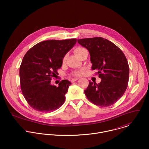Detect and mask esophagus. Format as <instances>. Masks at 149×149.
I'll list each match as a JSON object with an SVG mask.
<instances>
[{
  "label": "esophagus",
  "instance_id": "1",
  "mask_svg": "<svg viewBox=\"0 0 149 149\" xmlns=\"http://www.w3.org/2000/svg\"><path fill=\"white\" fill-rule=\"evenodd\" d=\"M79 78H72V79H71V82H75V81H77L78 79Z\"/></svg>",
  "mask_w": 149,
  "mask_h": 149
}]
</instances>
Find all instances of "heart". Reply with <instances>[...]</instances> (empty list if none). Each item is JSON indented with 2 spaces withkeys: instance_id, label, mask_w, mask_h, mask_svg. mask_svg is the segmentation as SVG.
I'll use <instances>...</instances> for the list:
<instances>
[{
  "instance_id": "1",
  "label": "heart",
  "mask_w": 149,
  "mask_h": 149,
  "mask_svg": "<svg viewBox=\"0 0 149 149\" xmlns=\"http://www.w3.org/2000/svg\"><path fill=\"white\" fill-rule=\"evenodd\" d=\"M84 49H85L82 48V47H78V48H76L74 49V52L79 57L80 56V55L81 54L82 52ZM66 58H67V55H65L64 57H63V61H65ZM83 74H84V70H77V71H74L72 73V75H73V76H81V75H83Z\"/></svg>"
}]
</instances>
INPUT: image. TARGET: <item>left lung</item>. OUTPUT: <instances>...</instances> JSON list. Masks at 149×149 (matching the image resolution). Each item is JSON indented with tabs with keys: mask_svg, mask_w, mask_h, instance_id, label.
<instances>
[{
	"mask_svg": "<svg viewBox=\"0 0 149 149\" xmlns=\"http://www.w3.org/2000/svg\"><path fill=\"white\" fill-rule=\"evenodd\" d=\"M90 55L92 70L98 71L101 81L89 82L85 94L90 101L100 107L116 102L125 93L129 78V66L122 51L111 41L101 37L77 40Z\"/></svg>",
	"mask_w": 149,
	"mask_h": 149,
	"instance_id": "left-lung-1",
	"label": "left lung"
}]
</instances>
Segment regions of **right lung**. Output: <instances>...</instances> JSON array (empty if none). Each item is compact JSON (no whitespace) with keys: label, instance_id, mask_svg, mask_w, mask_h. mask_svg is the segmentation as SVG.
<instances>
[{"label":"right lung","instance_id":"right-lung-1","mask_svg":"<svg viewBox=\"0 0 149 149\" xmlns=\"http://www.w3.org/2000/svg\"><path fill=\"white\" fill-rule=\"evenodd\" d=\"M77 39L48 40L39 42L25 55L19 68L20 88L32 108L51 112L60 108L71 83L63 79L56 87L51 84L58 73L65 54L75 45Z\"/></svg>","mask_w":149,"mask_h":149}]
</instances>
